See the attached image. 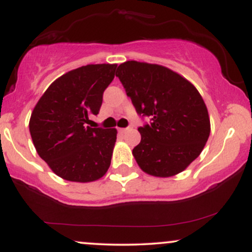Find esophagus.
<instances>
[{"instance_id":"obj_1","label":"esophagus","mask_w":252,"mask_h":252,"mask_svg":"<svg viewBox=\"0 0 252 252\" xmlns=\"http://www.w3.org/2000/svg\"><path fill=\"white\" fill-rule=\"evenodd\" d=\"M129 129H130V128H120L118 130H120V132H126Z\"/></svg>"}]
</instances>
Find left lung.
<instances>
[{
  "mask_svg": "<svg viewBox=\"0 0 252 252\" xmlns=\"http://www.w3.org/2000/svg\"><path fill=\"white\" fill-rule=\"evenodd\" d=\"M116 76L137 114L152 118L138 128L141 142L132 149L140 168L158 178L186 169L211 131L206 104L195 86L164 66L135 60L121 63Z\"/></svg>",
  "mask_w": 252,
  "mask_h": 252,
  "instance_id": "1",
  "label": "left lung"
}]
</instances>
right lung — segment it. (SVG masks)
Wrapping results in <instances>:
<instances>
[{
  "label": "right lung",
  "instance_id": "add662e5",
  "mask_svg": "<svg viewBox=\"0 0 252 252\" xmlns=\"http://www.w3.org/2000/svg\"><path fill=\"white\" fill-rule=\"evenodd\" d=\"M116 67V63H91L63 74L32 112L30 131L36 153L63 180L91 182L108 172L117 130L86 124L99 111Z\"/></svg>",
  "mask_w": 252,
  "mask_h": 252
}]
</instances>
